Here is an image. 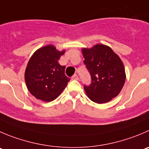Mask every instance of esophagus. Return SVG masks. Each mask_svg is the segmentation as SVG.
Returning a JSON list of instances; mask_svg holds the SVG:
<instances>
[{
	"instance_id": "obj_1",
	"label": "esophagus",
	"mask_w": 149,
	"mask_h": 149,
	"mask_svg": "<svg viewBox=\"0 0 149 149\" xmlns=\"http://www.w3.org/2000/svg\"><path fill=\"white\" fill-rule=\"evenodd\" d=\"M72 79L74 80H78V79H79L78 75H77V74H74V75L72 76Z\"/></svg>"
}]
</instances>
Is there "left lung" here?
Wrapping results in <instances>:
<instances>
[{"label": "left lung", "instance_id": "left-lung-1", "mask_svg": "<svg viewBox=\"0 0 149 149\" xmlns=\"http://www.w3.org/2000/svg\"><path fill=\"white\" fill-rule=\"evenodd\" d=\"M84 64L91 77L85 91L91 101L98 104L110 102L117 97L126 80L125 69L121 58L108 46L97 44L82 49Z\"/></svg>", "mask_w": 149, "mask_h": 149}]
</instances>
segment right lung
Here are the masks:
<instances>
[{"label": "right lung", "instance_id": "add662e5", "mask_svg": "<svg viewBox=\"0 0 149 149\" xmlns=\"http://www.w3.org/2000/svg\"><path fill=\"white\" fill-rule=\"evenodd\" d=\"M64 52L49 45L37 49L30 58L25 72V83L38 100H56L67 86L70 79L65 74L66 66L58 62Z\"/></svg>", "mask_w": 149, "mask_h": 149}]
</instances>
